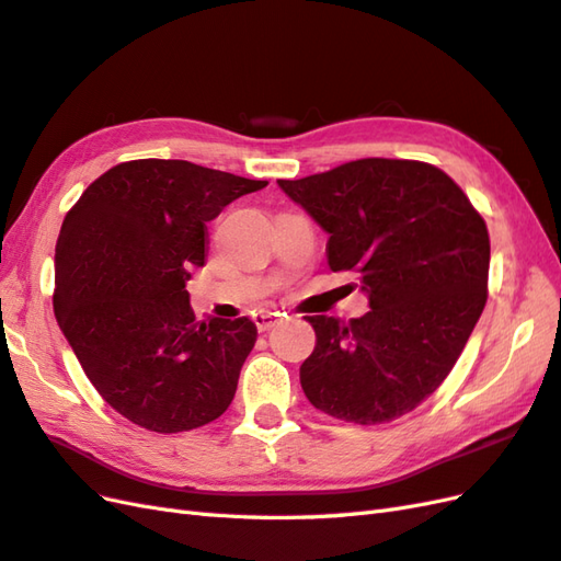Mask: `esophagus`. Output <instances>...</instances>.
<instances>
[{
    "label": "esophagus",
    "mask_w": 561,
    "mask_h": 561,
    "mask_svg": "<svg viewBox=\"0 0 561 561\" xmlns=\"http://www.w3.org/2000/svg\"><path fill=\"white\" fill-rule=\"evenodd\" d=\"M279 320H282V312H277V310H261L253 314V322L257 329H261V332H267V329L275 327Z\"/></svg>",
    "instance_id": "1"
}]
</instances>
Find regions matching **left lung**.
Listing matches in <instances>:
<instances>
[{
    "instance_id": "1",
    "label": "left lung",
    "mask_w": 561,
    "mask_h": 561,
    "mask_svg": "<svg viewBox=\"0 0 561 561\" xmlns=\"http://www.w3.org/2000/svg\"><path fill=\"white\" fill-rule=\"evenodd\" d=\"M277 182L329 234V267L360 279L371 308L351 322L308 314L318 346L300 365L306 398L363 426L403 417L450 375L483 312V215L422 161L360 158Z\"/></svg>"
}]
</instances>
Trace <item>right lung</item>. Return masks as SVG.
Instances as JSON below:
<instances>
[{
  "instance_id": "1",
  "label": "right lung",
  "mask_w": 561,
  "mask_h": 561,
  "mask_svg": "<svg viewBox=\"0 0 561 561\" xmlns=\"http://www.w3.org/2000/svg\"><path fill=\"white\" fill-rule=\"evenodd\" d=\"M265 184L139 158L106 170L66 213L54 314L84 375L125 420L178 434L232 403L257 329L249 318L198 322L186 279L206 263V222Z\"/></svg>"
}]
</instances>
